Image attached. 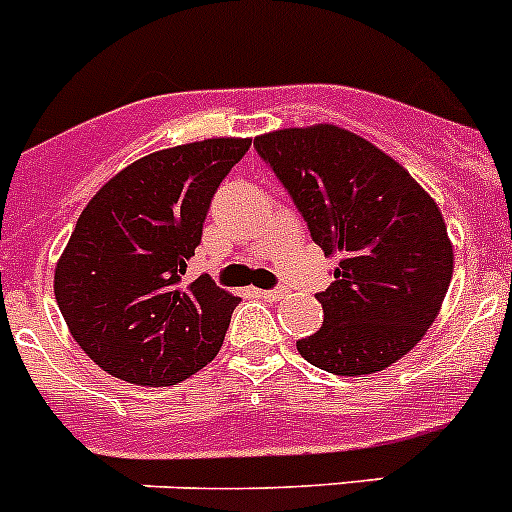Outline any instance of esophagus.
Wrapping results in <instances>:
<instances>
[{"label":"esophagus","instance_id":"1","mask_svg":"<svg viewBox=\"0 0 512 512\" xmlns=\"http://www.w3.org/2000/svg\"><path fill=\"white\" fill-rule=\"evenodd\" d=\"M259 297H264L266 302H277V300H282V297H284V289L282 287H277V289H261Z\"/></svg>","mask_w":512,"mask_h":512}]
</instances>
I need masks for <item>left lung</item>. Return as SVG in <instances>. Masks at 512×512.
Wrapping results in <instances>:
<instances>
[{"label":"left lung","instance_id":"8db88e82","mask_svg":"<svg viewBox=\"0 0 512 512\" xmlns=\"http://www.w3.org/2000/svg\"><path fill=\"white\" fill-rule=\"evenodd\" d=\"M305 217L336 253V282L318 292L323 325L297 341L312 366L341 377L382 372L425 336L454 271L446 223L408 171L336 125L287 128L253 140Z\"/></svg>","mask_w":512,"mask_h":512}]
</instances>
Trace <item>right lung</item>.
Returning <instances> with one entry per match:
<instances>
[{
	"mask_svg": "<svg viewBox=\"0 0 512 512\" xmlns=\"http://www.w3.org/2000/svg\"><path fill=\"white\" fill-rule=\"evenodd\" d=\"M248 138H210L138 158L94 194L56 266L58 310L84 354L143 387L184 382L223 346L241 297L210 277L184 287L217 187Z\"/></svg>",
	"mask_w": 512,
	"mask_h": 512,
	"instance_id": "right-lung-1",
	"label": "right lung"
}]
</instances>
